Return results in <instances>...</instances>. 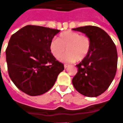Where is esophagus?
Returning a JSON list of instances; mask_svg holds the SVG:
<instances>
[{
  "label": "esophagus",
  "instance_id": "obj_1",
  "mask_svg": "<svg viewBox=\"0 0 123 123\" xmlns=\"http://www.w3.org/2000/svg\"><path fill=\"white\" fill-rule=\"evenodd\" d=\"M68 67V64H64V67L65 68H67Z\"/></svg>",
  "mask_w": 123,
  "mask_h": 123
}]
</instances>
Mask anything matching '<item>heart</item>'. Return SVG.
I'll return each mask as SVG.
<instances>
[{
  "label": "heart",
  "mask_w": 123,
  "mask_h": 123,
  "mask_svg": "<svg viewBox=\"0 0 123 123\" xmlns=\"http://www.w3.org/2000/svg\"><path fill=\"white\" fill-rule=\"evenodd\" d=\"M90 48V38L72 31L61 33L57 39H54L49 43L50 51L55 59H60L65 51H67L61 59L66 62L82 61L88 56Z\"/></svg>",
  "instance_id": "1"
}]
</instances>
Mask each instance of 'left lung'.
<instances>
[{
    "label": "left lung",
    "instance_id": "obj_1",
    "mask_svg": "<svg viewBox=\"0 0 123 123\" xmlns=\"http://www.w3.org/2000/svg\"><path fill=\"white\" fill-rule=\"evenodd\" d=\"M72 30L84 33L91 41L88 56L76 65L78 72L72 79V84L81 94L97 97L107 90L116 74V46L110 36L97 26L87 25Z\"/></svg>",
    "mask_w": 123,
    "mask_h": 123
}]
</instances>
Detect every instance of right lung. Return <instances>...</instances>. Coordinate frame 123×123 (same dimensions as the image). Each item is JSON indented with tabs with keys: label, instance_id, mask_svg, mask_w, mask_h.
Returning <instances> with one entry per match:
<instances>
[{
	"label": "right lung",
	"instance_id": "right-lung-1",
	"mask_svg": "<svg viewBox=\"0 0 123 123\" xmlns=\"http://www.w3.org/2000/svg\"><path fill=\"white\" fill-rule=\"evenodd\" d=\"M59 31L28 25L11 36L6 50L8 74L26 94L36 96L48 92L64 69L49 49L51 41Z\"/></svg>",
	"mask_w": 123,
	"mask_h": 123
}]
</instances>
